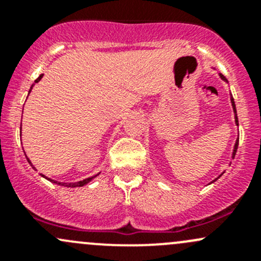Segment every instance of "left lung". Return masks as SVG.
Segmentation results:
<instances>
[{"label": "left lung", "mask_w": 261, "mask_h": 261, "mask_svg": "<svg viewBox=\"0 0 261 261\" xmlns=\"http://www.w3.org/2000/svg\"><path fill=\"white\" fill-rule=\"evenodd\" d=\"M218 75H220V78H221V80H222L223 82H226V83H228L227 80H226V78L223 77V75L221 74V73H218ZM230 101H231V106H232V110H233V115H235V123H236V126H239L238 112H236V106H235V101H233V98H232V94H230ZM238 146H239V139H236V143H235V145H233V150H232V155H231V158H232V159H233V158H235V155H236V151H238ZM230 164H231V163H230ZM223 173H225V172H223ZM223 173H222V174H223ZM222 174H220V175H218V177L216 178L215 180H212L211 183H213V181H216V180H217L218 178H220L221 175H222ZM211 183H210V184H211Z\"/></svg>", "instance_id": "1"}]
</instances>
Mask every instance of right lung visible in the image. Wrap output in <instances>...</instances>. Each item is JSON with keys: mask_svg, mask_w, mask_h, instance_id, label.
<instances>
[{"mask_svg": "<svg viewBox=\"0 0 261 261\" xmlns=\"http://www.w3.org/2000/svg\"><path fill=\"white\" fill-rule=\"evenodd\" d=\"M43 75H44V74H40V75H39V78H38V80L35 81V83H38V82H40L41 78H43ZM35 83H34L33 86H31V88H30V91H29V93H30V92H31V89H33V87L35 86ZM20 130H21V128H20ZM26 159H28L29 164H30L31 167L34 168V169H35V167H34L33 164H31L30 159H29L28 156H26ZM97 175H98V174H96V175H92V177H89V178H86V179H83V180H80V181H74V183H64V181H58V180H54V179H50V178L45 177V175H44V174H41V177H44V178H45V179H48L49 181H51V183L59 184V186H62V187H70V188H75V187H83V186H86V184H88L89 181H91L92 179H93V178H96Z\"/></svg>", "mask_w": 261, "mask_h": 261, "instance_id": "obj_1", "label": "right lung"}]
</instances>
